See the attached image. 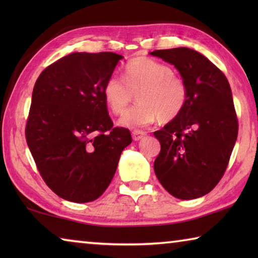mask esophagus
Returning <instances> with one entry per match:
<instances>
[{
	"instance_id": "34e87169",
	"label": "esophagus",
	"mask_w": 258,
	"mask_h": 258,
	"mask_svg": "<svg viewBox=\"0 0 258 258\" xmlns=\"http://www.w3.org/2000/svg\"><path fill=\"white\" fill-rule=\"evenodd\" d=\"M146 133L142 132V131H133L132 132V138L134 141H139V140H141L143 137H145Z\"/></svg>"
}]
</instances>
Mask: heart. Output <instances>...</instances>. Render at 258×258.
I'll list each match as a JSON object with an SVG mask.
<instances>
[{
    "instance_id": "b5f03b06",
    "label": "heart",
    "mask_w": 258,
    "mask_h": 258,
    "mask_svg": "<svg viewBox=\"0 0 258 258\" xmlns=\"http://www.w3.org/2000/svg\"><path fill=\"white\" fill-rule=\"evenodd\" d=\"M137 94V106L130 108L119 119L127 128H141L158 118L172 120L186 102V86L172 68L147 56L128 61L124 78L110 76L103 87V97L116 115H121Z\"/></svg>"
}]
</instances>
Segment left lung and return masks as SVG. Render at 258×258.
Masks as SVG:
<instances>
[{
	"mask_svg": "<svg viewBox=\"0 0 258 258\" xmlns=\"http://www.w3.org/2000/svg\"><path fill=\"white\" fill-rule=\"evenodd\" d=\"M150 54L173 64L186 86L184 108L154 133L160 142L156 176L173 197H203L223 176L237 141L238 119L230 84L212 61L189 47Z\"/></svg>",
	"mask_w": 258,
	"mask_h": 258,
	"instance_id": "1",
	"label": "left lung"
}]
</instances>
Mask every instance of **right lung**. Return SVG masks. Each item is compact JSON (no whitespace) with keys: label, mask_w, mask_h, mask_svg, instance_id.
I'll return each mask as SVG.
<instances>
[{"label":"right lung","mask_w":258,"mask_h":258,"mask_svg":"<svg viewBox=\"0 0 258 258\" xmlns=\"http://www.w3.org/2000/svg\"><path fill=\"white\" fill-rule=\"evenodd\" d=\"M124 56L73 52L50 64L35 83L26 140L38 172L60 198L98 199L110 184L127 128L112 127L103 87Z\"/></svg>","instance_id":"add662e5"}]
</instances>
